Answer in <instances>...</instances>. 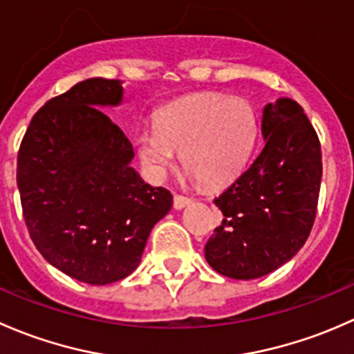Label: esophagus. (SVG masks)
<instances>
[{
  "label": "esophagus",
  "mask_w": 354,
  "mask_h": 354,
  "mask_svg": "<svg viewBox=\"0 0 354 354\" xmlns=\"http://www.w3.org/2000/svg\"><path fill=\"white\" fill-rule=\"evenodd\" d=\"M191 203V199L184 198V196H174V207H176V209H184V207L189 206Z\"/></svg>",
  "instance_id": "1"
}]
</instances>
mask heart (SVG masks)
Instances as JSON below:
<instances>
[{"mask_svg":"<svg viewBox=\"0 0 354 354\" xmlns=\"http://www.w3.org/2000/svg\"><path fill=\"white\" fill-rule=\"evenodd\" d=\"M256 112L242 98L198 93L165 105L155 127L136 134V150L148 176L162 180L182 150L189 174L216 187L243 172L256 147Z\"/></svg>","mask_w":354,"mask_h":354,"instance_id":"heart-1","label":"heart"}]
</instances>
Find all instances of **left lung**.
I'll return each mask as SVG.
<instances>
[{
  "label": "left lung",
  "instance_id": "8db88e82",
  "mask_svg": "<svg viewBox=\"0 0 354 354\" xmlns=\"http://www.w3.org/2000/svg\"><path fill=\"white\" fill-rule=\"evenodd\" d=\"M264 148L214 204L221 227L207 240L204 257L220 274L256 279L297 256L315 220L322 153L304 109L288 97L266 104Z\"/></svg>",
  "mask_w": 354,
  "mask_h": 354
}]
</instances>
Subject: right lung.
<instances>
[{"instance_id": "right-lung-1", "label": "right lung", "mask_w": 354, "mask_h": 354, "mask_svg": "<svg viewBox=\"0 0 354 354\" xmlns=\"http://www.w3.org/2000/svg\"><path fill=\"white\" fill-rule=\"evenodd\" d=\"M119 80L90 78L50 98L18 151L17 184L42 257L86 285H111L140 266L172 194L131 167L133 145L102 109L119 107Z\"/></svg>"}]
</instances>
